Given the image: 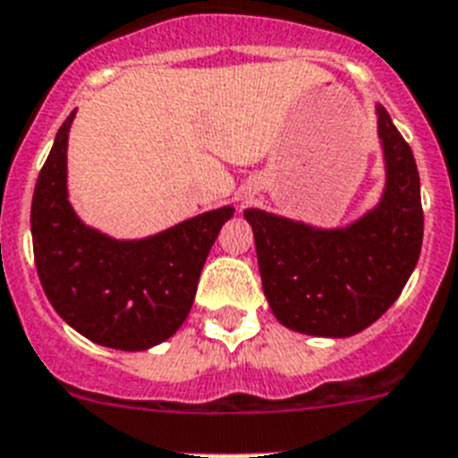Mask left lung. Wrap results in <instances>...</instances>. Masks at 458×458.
Here are the masks:
<instances>
[{"instance_id":"1","label":"left lung","mask_w":458,"mask_h":458,"mask_svg":"<svg viewBox=\"0 0 458 458\" xmlns=\"http://www.w3.org/2000/svg\"><path fill=\"white\" fill-rule=\"evenodd\" d=\"M386 191L377 209L342 230L247 209L270 310L286 328L349 337L375 324L412 275L424 240V209L412 148L377 106Z\"/></svg>"}]
</instances>
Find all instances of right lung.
I'll list each match as a JSON object with an SVG mask.
<instances>
[{"instance_id": "add662e5", "label": "right lung", "mask_w": 458, "mask_h": 458, "mask_svg": "<svg viewBox=\"0 0 458 458\" xmlns=\"http://www.w3.org/2000/svg\"><path fill=\"white\" fill-rule=\"evenodd\" d=\"M60 125L32 198L34 263L55 312L88 340L140 352L186 321L199 272L233 207L207 211L160 235L118 242L88 228L67 202V132Z\"/></svg>"}]
</instances>
